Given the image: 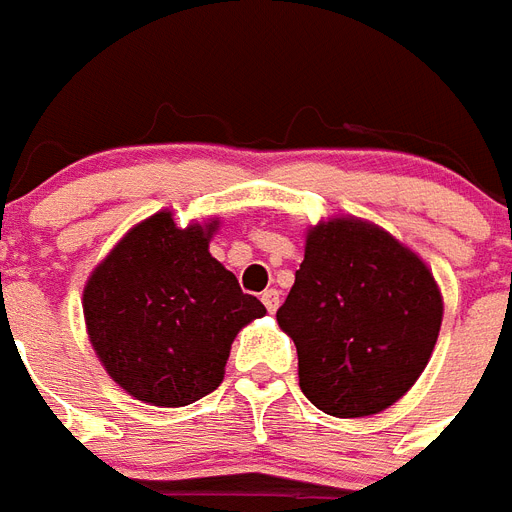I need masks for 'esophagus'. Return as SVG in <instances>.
<instances>
[{"instance_id":"obj_1","label":"esophagus","mask_w":512,"mask_h":512,"mask_svg":"<svg viewBox=\"0 0 512 512\" xmlns=\"http://www.w3.org/2000/svg\"><path fill=\"white\" fill-rule=\"evenodd\" d=\"M261 304L267 306V312L275 314L277 306H280V290H275V288L264 290V293H261Z\"/></svg>"}]
</instances>
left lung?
I'll return each instance as SVG.
<instances>
[{
	"mask_svg": "<svg viewBox=\"0 0 512 512\" xmlns=\"http://www.w3.org/2000/svg\"><path fill=\"white\" fill-rule=\"evenodd\" d=\"M277 322L298 351V383L317 410L365 418L402 399L441 327L431 269L375 224L333 219L306 253Z\"/></svg>",
	"mask_w": 512,
	"mask_h": 512,
	"instance_id": "left-lung-1",
	"label": "left lung"
}]
</instances>
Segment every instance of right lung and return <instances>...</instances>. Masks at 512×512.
I'll return each instance as SVG.
<instances>
[{
	"label": "right lung",
	"mask_w": 512,
	"mask_h": 512,
	"mask_svg": "<svg viewBox=\"0 0 512 512\" xmlns=\"http://www.w3.org/2000/svg\"><path fill=\"white\" fill-rule=\"evenodd\" d=\"M216 222L179 230L171 211L137 224L94 269L84 317L97 357L118 386L158 407L211 394L237 330L267 309L208 253Z\"/></svg>",
	"instance_id": "add662e5"
}]
</instances>
